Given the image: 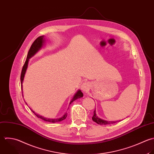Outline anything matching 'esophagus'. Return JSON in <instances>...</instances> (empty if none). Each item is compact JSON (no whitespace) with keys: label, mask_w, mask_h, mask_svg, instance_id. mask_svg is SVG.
<instances>
[{"label":"esophagus","mask_w":154,"mask_h":154,"mask_svg":"<svg viewBox=\"0 0 154 154\" xmlns=\"http://www.w3.org/2000/svg\"><path fill=\"white\" fill-rule=\"evenodd\" d=\"M90 88V83L89 82H85L81 85V89L84 92H87Z\"/></svg>","instance_id":"obj_1"}]
</instances>
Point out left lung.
Here are the masks:
<instances>
[{
    "mask_svg": "<svg viewBox=\"0 0 154 154\" xmlns=\"http://www.w3.org/2000/svg\"><path fill=\"white\" fill-rule=\"evenodd\" d=\"M92 120L97 123L99 125H107V124H113L116 123L117 121H105L104 119H101L100 118L98 117V116L96 114V110H95V111L94 112V116H92Z\"/></svg>",
    "mask_w": 154,
    "mask_h": 154,
    "instance_id": "1",
    "label": "left lung"
}]
</instances>
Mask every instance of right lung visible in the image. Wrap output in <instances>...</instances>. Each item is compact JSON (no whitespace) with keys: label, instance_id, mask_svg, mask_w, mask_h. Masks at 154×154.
I'll return each mask as SVG.
<instances>
[{"label":"right lung","instance_id":"add662e5","mask_svg":"<svg viewBox=\"0 0 154 154\" xmlns=\"http://www.w3.org/2000/svg\"><path fill=\"white\" fill-rule=\"evenodd\" d=\"M45 41H46V39H45V36L44 35H42V36H39L38 38H37L35 41L33 42V44H32L29 51H28V53H27V57H26V60L25 61V63L23 65V69H22V71H21V77H20V81H21V91H22V95H23V80H24V75H25V74H26V70H27V66H28V63H29V59H30L32 56H33L38 51H39L42 47L44 45L45 43ZM83 97V94L82 93V92L81 91V90L79 89L77 92L75 93V94L74 95L73 98H72L71 101H70L69 103V104H71L74 101L76 100L78 98H82ZM26 103V102H25ZM26 105L27 106V104L26 103ZM31 110L32 111V112L38 118H40L45 121H47V122H51V123H55V122H60L64 119H66V116H67V113H65L64 114V115L60 118H57V119H50V118H44L42 116H40L38 114H36V113H35L34 111H33L32 109Z\"/></svg>","mask_w":154,"mask_h":154}]
</instances>
